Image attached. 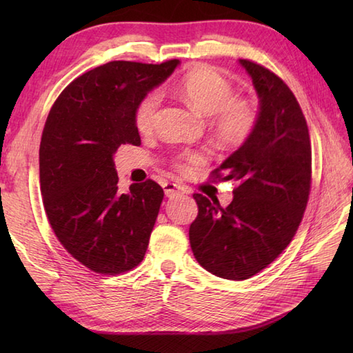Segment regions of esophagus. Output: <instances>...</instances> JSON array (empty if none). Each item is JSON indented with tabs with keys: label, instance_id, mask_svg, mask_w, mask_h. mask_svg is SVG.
Instances as JSON below:
<instances>
[{
	"label": "esophagus",
	"instance_id": "esophagus-1",
	"mask_svg": "<svg viewBox=\"0 0 353 353\" xmlns=\"http://www.w3.org/2000/svg\"><path fill=\"white\" fill-rule=\"evenodd\" d=\"M163 191H165V196L168 199H174L176 196H179V194H188V191H186L183 186L177 183H165Z\"/></svg>",
	"mask_w": 353,
	"mask_h": 353
}]
</instances>
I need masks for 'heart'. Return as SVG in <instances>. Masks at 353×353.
<instances>
[{
	"label": "heart",
	"mask_w": 353,
	"mask_h": 353,
	"mask_svg": "<svg viewBox=\"0 0 353 353\" xmlns=\"http://www.w3.org/2000/svg\"><path fill=\"white\" fill-rule=\"evenodd\" d=\"M199 115L212 118L211 125L223 144L238 145L250 137L256 125L258 114L250 101L235 100V91L229 81L209 68L191 71L171 89ZM161 106L159 94L152 92L139 101L134 110V125L139 133L153 130ZM203 152H185L179 156L177 168L186 172L203 163Z\"/></svg>",
	"instance_id": "heart-1"
}]
</instances>
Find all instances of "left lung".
Returning a JSON list of instances; mask_svg holds the SVG:
<instances>
[{
	"label": "left lung",
	"mask_w": 353,
	"mask_h": 353,
	"mask_svg": "<svg viewBox=\"0 0 353 353\" xmlns=\"http://www.w3.org/2000/svg\"><path fill=\"white\" fill-rule=\"evenodd\" d=\"M259 108L250 137L214 171L235 181L234 200L194 194L199 215L190 244L199 264L219 277L244 281L285 250L302 221L311 188V141L302 109L283 81L261 65L239 59Z\"/></svg>",
	"instance_id": "left-lung-1"
}]
</instances>
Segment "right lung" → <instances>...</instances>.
I'll list each match as a JSON object with an SVG mask.
<instances>
[{
    "label": "right lung",
    "mask_w": 353,
    "mask_h": 353,
    "mask_svg": "<svg viewBox=\"0 0 353 353\" xmlns=\"http://www.w3.org/2000/svg\"><path fill=\"white\" fill-rule=\"evenodd\" d=\"M115 61L63 89L48 114L39 148L45 212L72 258L101 274H119L144 258L163 199L153 181L118 191L114 156L139 145L134 110L179 66Z\"/></svg>",
    "instance_id": "add662e5"
}]
</instances>
